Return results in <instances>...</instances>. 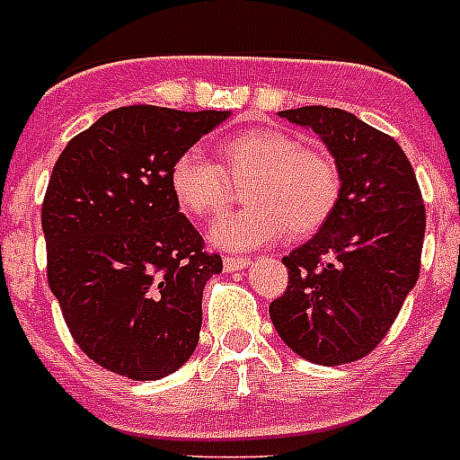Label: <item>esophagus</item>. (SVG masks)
Returning <instances> with one entry per match:
<instances>
[{
  "label": "esophagus",
  "mask_w": 460,
  "mask_h": 460,
  "mask_svg": "<svg viewBox=\"0 0 460 460\" xmlns=\"http://www.w3.org/2000/svg\"><path fill=\"white\" fill-rule=\"evenodd\" d=\"M248 264V257H224V269L226 271H238V269H245Z\"/></svg>",
  "instance_id": "esophagus-1"
}]
</instances>
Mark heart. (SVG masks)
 I'll return each mask as SVG.
<instances>
[{"label":"heart","mask_w":460,"mask_h":460,"mask_svg":"<svg viewBox=\"0 0 460 460\" xmlns=\"http://www.w3.org/2000/svg\"><path fill=\"white\" fill-rule=\"evenodd\" d=\"M217 163L200 151L179 153L170 167V191L186 215L208 217L226 205L231 181L250 179L243 210L222 215L208 236L224 250H252L281 238L309 236L328 222L340 196L333 160L302 148L279 129H245L217 144Z\"/></svg>","instance_id":"heart-1"}]
</instances>
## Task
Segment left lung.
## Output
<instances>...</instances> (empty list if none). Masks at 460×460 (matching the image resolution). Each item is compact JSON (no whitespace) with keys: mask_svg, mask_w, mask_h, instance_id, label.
Masks as SVG:
<instances>
[{"mask_svg":"<svg viewBox=\"0 0 460 460\" xmlns=\"http://www.w3.org/2000/svg\"><path fill=\"white\" fill-rule=\"evenodd\" d=\"M335 158L340 196L328 222L283 264L288 288L269 305L281 340L312 364L340 366L376 349L418 281L425 205L390 134L326 106L281 111Z\"/></svg>","mask_w":460,"mask_h":460,"instance_id":"left-lung-1","label":"left lung"}]
</instances>
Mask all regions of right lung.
<instances>
[{
  "label": "right lung",
  "mask_w": 460,
  "mask_h": 460,
  "mask_svg": "<svg viewBox=\"0 0 460 460\" xmlns=\"http://www.w3.org/2000/svg\"><path fill=\"white\" fill-rule=\"evenodd\" d=\"M229 115L115 108L56 160L42 205L49 288L82 352L118 376L160 380L196 349L222 257L179 212L170 167Z\"/></svg>",
  "instance_id": "obj_1"
}]
</instances>
